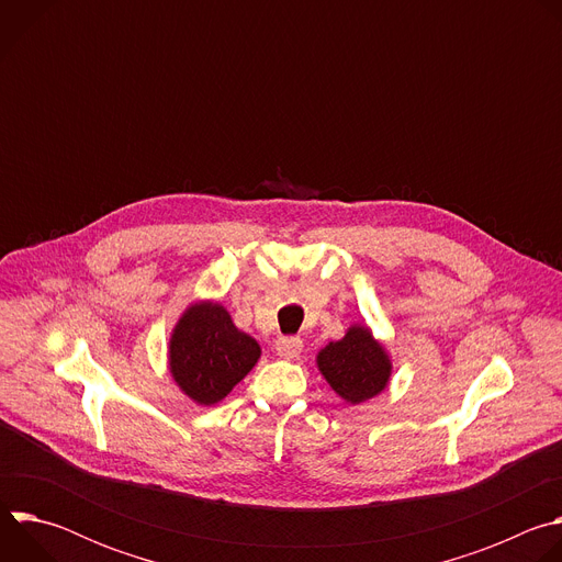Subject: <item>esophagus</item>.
<instances>
[{
  "label": "esophagus",
  "mask_w": 562,
  "mask_h": 562,
  "mask_svg": "<svg viewBox=\"0 0 562 562\" xmlns=\"http://www.w3.org/2000/svg\"><path fill=\"white\" fill-rule=\"evenodd\" d=\"M276 351L284 360H295L302 351V340L300 338H278L276 340Z\"/></svg>",
  "instance_id": "1"
}]
</instances>
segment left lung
<instances>
[{
    "label": "left lung",
    "instance_id": "obj_1",
    "mask_svg": "<svg viewBox=\"0 0 562 562\" xmlns=\"http://www.w3.org/2000/svg\"><path fill=\"white\" fill-rule=\"evenodd\" d=\"M317 367L331 389L351 405L378 395L391 375V362L367 327H351L338 342L317 353Z\"/></svg>",
    "mask_w": 562,
    "mask_h": 562
}]
</instances>
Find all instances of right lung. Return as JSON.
I'll list each match as a JSON object with an SVG mask.
<instances>
[{"mask_svg":"<svg viewBox=\"0 0 562 562\" xmlns=\"http://www.w3.org/2000/svg\"><path fill=\"white\" fill-rule=\"evenodd\" d=\"M260 345L237 331L228 311L213 302L193 304L173 331L171 373L198 405H215L258 362Z\"/></svg>","mask_w":562,"mask_h":562,"instance_id":"1","label":"right lung"}]
</instances>
